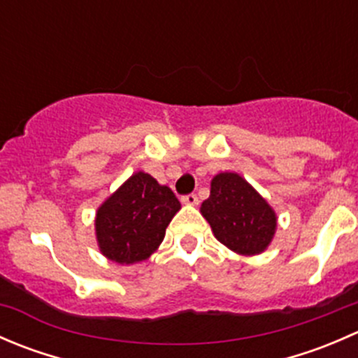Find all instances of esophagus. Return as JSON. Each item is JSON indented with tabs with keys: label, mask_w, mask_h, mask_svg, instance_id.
Listing matches in <instances>:
<instances>
[{
	"label": "esophagus",
	"mask_w": 358,
	"mask_h": 358,
	"mask_svg": "<svg viewBox=\"0 0 358 358\" xmlns=\"http://www.w3.org/2000/svg\"><path fill=\"white\" fill-rule=\"evenodd\" d=\"M182 202L183 204H189V206H196L199 199H197L196 194H187V196L182 197Z\"/></svg>",
	"instance_id": "esophagus-1"
}]
</instances>
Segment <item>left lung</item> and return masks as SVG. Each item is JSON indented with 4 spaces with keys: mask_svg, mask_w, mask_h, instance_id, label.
I'll list each match as a JSON object with an SVG mask.
<instances>
[{
    "mask_svg": "<svg viewBox=\"0 0 358 358\" xmlns=\"http://www.w3.org/2000/svg\"><path fill=\"white\" fill-rule=\"evenodd\" d=\"M201 213L215 237L241 255L265 251L275 232L273 209L251 185L236 173H220L211 182V194Z\"/></svg>",
    "mask_w": 358,
    "mask_h": 358,
    "instance_id": "1",
    "label": "left lung"
}]
</instances>
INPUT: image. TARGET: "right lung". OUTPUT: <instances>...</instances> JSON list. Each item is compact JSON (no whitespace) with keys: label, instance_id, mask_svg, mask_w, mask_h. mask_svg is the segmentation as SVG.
Segmentation results:
<instances>
[{"label":"right lung","instance_id":"1","mask_svg":"<svg viewBox=\"0 0 358 358\" xmlns=\"http://www.w3.org/2000/svg\"><path fill=\"white\" fill-rule=\"evenodd\" d=\"M182 208L169 187L147 173H135L96 213L100 251L115 263L131 265L149 258L162 243L166 227Z\"/></svg>","mask_w":358,"mask_h":358}]
</instances>
